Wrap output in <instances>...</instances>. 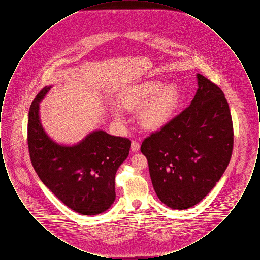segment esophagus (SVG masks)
Masks as SVG:
<instances>
[{
    "label": "esophagus",
    "instance_id": "esophagus-1",
    "mask_svg": "<svg viewBox=\"0 0 260 260\" xmlns=\"http://www.w3.org/2000/svg\"><path fill=\"white\" fill-rule=\"evenodd\" d=\"M139 148H140L139 143H138L137 141H136V140H134V141L132 142V146H131L132 151H133V152H138V151H139Z\"/></svg>",
    "mask_w": 260,
    "mask_h": 260
}]
</instances>
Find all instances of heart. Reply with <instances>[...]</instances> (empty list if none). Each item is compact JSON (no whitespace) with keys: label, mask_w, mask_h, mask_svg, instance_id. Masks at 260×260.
<instances>
[{"label":"heart","mask_w":260,"mask_h":260,"mask_svg":"<svg viewBox=\"0 0 260 260\" xmlns=\"http://www.w3.org/2000/svg\"><path fill=\"white\" fill-rule=\"evenodd\" d=\"M180 102V92L174 84L164 86L161 81H146L125 90L121 104L125 110L139 111V123L149 131H159L169 124ZM116 121L123 122L119 109L113 110Z\"/></svg>","instance_id":"b5f03b06"}]
</instances>
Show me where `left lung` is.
Returning a JSON list of instances; mask_svg holds the SVG:
<instances>
[{"mask_svg":"<svg viewBox=\"0 0 260 260\" xmlns=\"http://www.w3.org/2000/svg\"><path fill=\"white\" fill-rule=\"evenodd\" d=\"M185 110L141 144L155 192L174 210L197 205L219 181L232 155L234 133L222 90L197 74Z\"/></svg>","mask_w":260,"mask_h":260,"instance_id":"1","label":"left lung"}]
</instances>
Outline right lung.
Wrapping results in <instances>:
<instances>
[{"label":"right lung","mask_w":260,"mask_h":260,"mask_svg":"<svg viewBox=\"0 0 260 260\" xmlns=\"http://www.w3.org/2000/svg\"><path fill=\"white\" fill-rule=\"evenodd\" d=\"M51 86L34 99L28 116V148L42 182L69 209L84 215L108 210L116 199L115 175L128 156L131 141L99 129L73 145L59 144L45 132L40 102Z\"/></svg>","instance_id":"right-lung-1"}]
</instances>
